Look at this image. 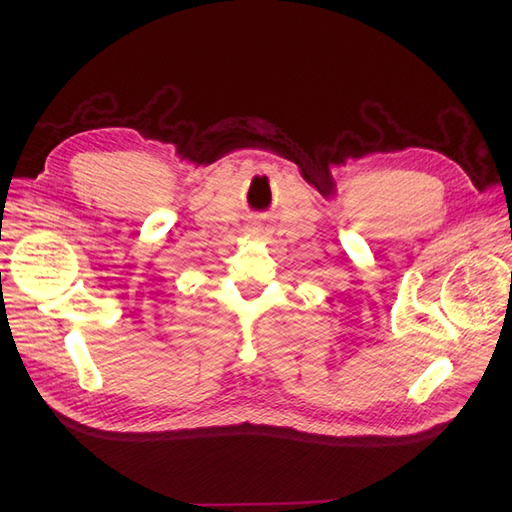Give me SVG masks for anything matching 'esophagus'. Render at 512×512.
I'll list each match as a JSON object with an SVG mask.
<instances>
[{"instance_id": "1", "label": "esophagus", "mask_w": 512, "mask_h": 512, "mask_svg": "<svg viewBox=\"0 0 512 512\" xmlns=\"http://www.w3.org/2000/svg\"><path fill=\"white\" fill-rule=\"evenodd\" d=\"M262 232H265V230H262V226H252V228H250V237L260 239V237H262Z\"/></svg>"}]
</instances>
